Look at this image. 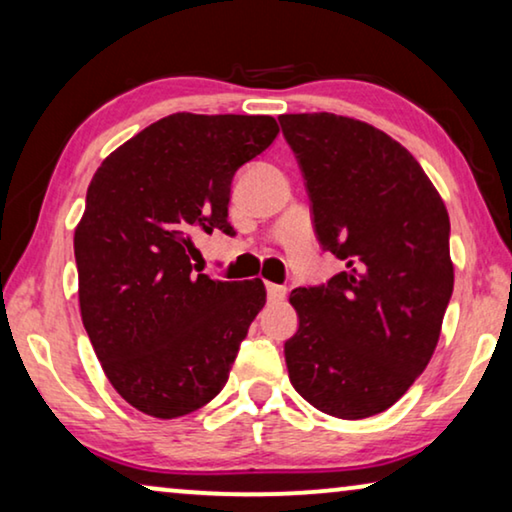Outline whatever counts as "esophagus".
<instances>
[{"mask_svg": "<svg viewBox=\"0 0 512 512\" xmlns=\"http://www.w3.org/2000/svg\"><path fill=\"white\" fill-rule=\"evenodd\" d=\"M285 294H287V287L285 285L266 283V297H269V301H283Z\"/></svg>", "mask_w": 512, "mask_h": 512, "instance_id": "34e87169", "label": "esophagus"}]
</instances>
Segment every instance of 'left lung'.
Segmentation results:
<instances>
[{"instance_id": "1", "label": "left lung", "mask_w": 512, "mask_h": 512, "mask_svg": "<svg viewBox=\"0 0 512 512\" xmlns=\"http://www.w3.org/2000/svg\"><path fill=\"white\" fill-rule=\"evenodd\" d=\"M311 199L320 248L345 264L297 287L290 380L322 413L362 420L397 403L427 369L450 304V218L406 148L334 113L280 115Z\"/></svg>"}]
</instances>
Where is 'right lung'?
Instances as JSON below:
<instances>
[{"instance_id": "1", "label": "right lung", "mask_w": 512, "mask_h": 512, "mask_svg": "<svg viewBox=\"0 0 512 512\" xmlns=\"http://www.w3.org/2000/svg\"><path fill=\"white\" fill-rule=\"evenodd\" d=\"M278 136L271 115L174 113L106 157L74 234L78 301L104 373L141 413L171 420L218 397L266 292L194 276V236H234L236 171Z\"/></svg>"}]
</instances>
